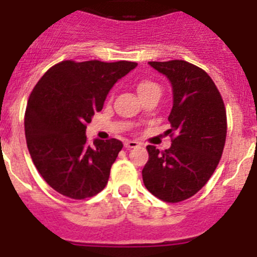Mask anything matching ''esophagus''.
<instances>
[{
	"label": "esophagus",
	"instance_id": "1",
	"mask_svg": "<svg viewBox=\"0 0 257 257\" xmlns=\"http://www.w3.org/2000/svg\"><path fill=\"white\" fill-rule=\"evenodd\" d=\"M139 145H140V143L135 142V140H127V142H124V148H127V149L138 148Z\"/></svg>",
	"mask_w": 257,
	"mask_h": 257
}]
</instances>
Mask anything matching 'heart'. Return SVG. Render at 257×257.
Listing matches in <instances>:
<instances>
[{
	"label": "heart",
	"mask_w": 257,
	"mask_h": 257,
	"mask_svg": "<svg viewBox=\"0 0 257 257\" xmlns=\"http://www.w3.org/2000/svg\"><path fill=\"white\" fill-rule=\"evenodd\" d=\"M136 90L139 92L140 97H145L153 94L161 95V86L156 81H153V79L145 78L139 81L138 85H136Z\"/></svg>",
	"instance_id": "heart-1"
}]
</instances>
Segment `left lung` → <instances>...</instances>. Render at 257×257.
<instances>
[{"label":"left lung","mask_w":257,"mask_h":257,"mask_svg":"<svg viewBox=\"0 0 257 257\" xmlns=\"http://www.w3.org/2000/svg\"><path fill=\"white\" fill-rule=\"evenodd\" d=\"M149 64L172 85L167 130L172 144L163 152L147 147L143 181L157 198L178 203L205 187L219 165L226 139L225 105L211 77L197 65L185 60Z\"/></svg>","instance_id":"8db88e82"}]
</instances>
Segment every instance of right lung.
<instances>
[{
  "instance_id": "1",
  "label": "right lung",
  "mask_w": 257,
  "mask_h": 257,
  "mask_svg": "<svg viewBox=\"0 0 257 257\" xmlns=\"http://www.w3.org/2000/svg\"><path fill=\"white\" fill-rule=\"evenodd\" d=\"M138 65L134 61H60L35 86L27 104V147L36 169L65 197L85 199L105 188L121 152L117 139L90 145L86 127L103 109L109 90Z\"/></svg>"
}]
</instances>
